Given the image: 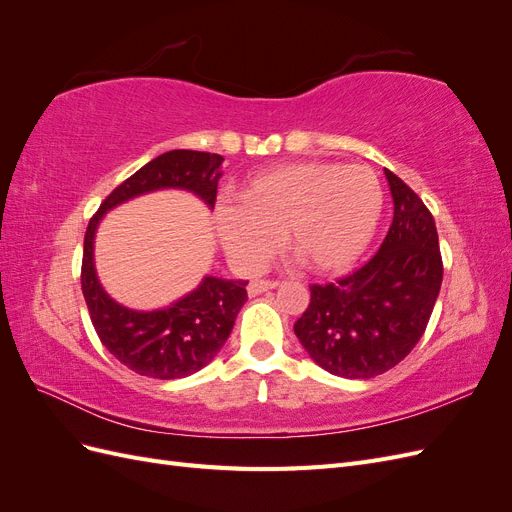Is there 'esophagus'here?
Returning a JSON list of instances; mask_svg holds the SVG:
<instances>
[{"mask_svg":"<svg viewBox=\"0 0 512 512\" xmlns=\"http://www.w3.org/2000/svg\"><path fill=\"white\" fill-rule=\"evenodd\" d=\"M277 288V282H271V280H256L252 282L250 286H247V292H250V297H256V294H262L267 290H273Z\"/></svg>","mask_w":512,"mask_h":512,"instance_id":"obj_1","label":"esophagus"}]
</instances>
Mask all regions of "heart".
<instances>
[{
    "label": "heart",
    "instance_id": "1",
    "mask_svg": "<svg viewBox=\"0 0 512 512\" xmlns=\"http://www.w3.org/2000/svg\"><path fill=\"white\" fill-rule=\"evenodd\" d=\"M237 196L239 205L213 209V226L243 271L265 265L277 237L309 271H346L374 241L384 209L382 183L363 164H282L247 179Z\"/></svg>",
    "mask_w": 512,
    "mask_h": 512
}]
</instances>
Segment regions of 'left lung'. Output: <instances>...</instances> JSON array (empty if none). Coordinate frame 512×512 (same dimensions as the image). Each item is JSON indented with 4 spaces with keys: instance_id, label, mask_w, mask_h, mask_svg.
Masks as SVG:
<instances>
[{
    "instance_id": "obj_1",
    "label": "left lung",
    "mask_w": 512,
    "mask_h": 512,
    "mask_svg": "<svg viewBox=\"0 0 512 512\" xmlns=\"http://www.w3.org/2000/svg\"><path fill=\"white\" fill-rule=\"evenodd\" d=\"M393 224L378 254L335 284L309 286L312 301L294 322L312 361L339 378L367 380L406 359L423 337L442 286L433 215L384 168Z\"/></svg>"
}]
</instances>
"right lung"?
<instances>
[{
	"label": "right lung",
	"mask_w": 512,
	"mask_h": 512,
	"mask_svg": "<svg viewBox=\"0 0 512 512\" xmlns=\"http://www.w3.org/2000/svg\"><path fill=\"white\" fill-rule=\"evenodd\" d=\"M222 162L218 153L166 151L117 185L89 220L81 271L89 316L104 348L141 376L177 380L209 365L226 344L247 301V282L205 275L194 290L166 307L132 309L115 301L100 282L94 256L98 226L108 211L160 190L190 192L213 209Z\"/></svg>",
	"instance_id": "add662e5"
}]
</instances>
